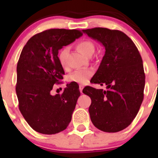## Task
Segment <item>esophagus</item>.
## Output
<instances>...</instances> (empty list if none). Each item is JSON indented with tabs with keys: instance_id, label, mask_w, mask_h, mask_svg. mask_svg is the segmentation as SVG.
I'll list each match as a JSON object with an SVG mask.
<instances>
[{
	"instance_id": "34e87169",
	"label": "esophagus",
	"mask_w": 158,
	"mask_h": 158,
	"mask_svg": "<svg viewBox=\"0 0 158 158\" xmlns=\"http://www.w3.org/2000/svg\"><path fill=\"white\" fill-rule=\"evenodd\" d=\"M84 88L83 85H79V91H80L81 93H82V89Z\"/></svg>"
}]
</instances>
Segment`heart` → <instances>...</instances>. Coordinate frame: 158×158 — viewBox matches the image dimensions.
Wrapping results in <instances>:
<instances>
[{
    "instance_id": "1",
    "label": "heart",
    "mask_w": 158,
    "mask_h": 158,
    "mask_svg": "<svg viewBox=\"0 0 158 158\" xmlns=\"http://www.w3.org/2000/svg\"><path fill=\"white\" fill-rule=\"evenodd\" d=\"M77 49L82 54L85 56L92 55L95 51V46L93 43L89 40H82L77 44ZM69 49L65 47L62 49L59 53V61L62 66L64 67L66 66V56L68 54ZM92 71L89 69H79L73 72L68 76L67 79L70 82H76V83L84 84L87 82L89 78L92 76Z\"/></svg>"
}]
</instances>
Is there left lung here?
<instances>
[{
	"label": "left lung",
	"mask_w": 158,
	"mask_h": 158,
	"mask_svg": "<svg viewBox=\"0 0 158 158\" xmlns=\"http://www.w3.org/2000/svg\"><path fill=\"white\" fill-rule=\"evenodd\" d=\"M106 49L92 83L107 90L85 86L92 100L89 112L92 124L105 132H118L133 122L144 98L145 75L143 61L133 41L120 30L95 27L82 30Z\"/></svg>",
	"instance_id": "8db88e82"
}]
</instances>
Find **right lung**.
<instances>
[{
	"mask_svg": "<svg viewBox=\"0 0 158 158\" xmlns=\"http://www.w3.org/2000/svg\"><path fill=\"white\" fill-rule=\"evenodd\" d=\"M82 35L78 30H47L32 36L22 49L17 66L19 109L39 133H59L71 122L80 95L79 85L67 84L62 95H52L50 91L65 74L59 61V50Z\"/></svg>",
	"mask_w": 158,
	"mask_h": 158,
	"instance_id": "add662e5",
	"label": "right lung"
}]
</instances>
